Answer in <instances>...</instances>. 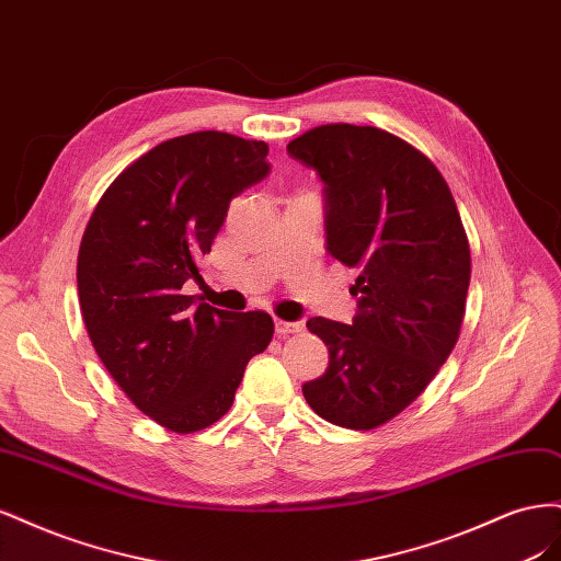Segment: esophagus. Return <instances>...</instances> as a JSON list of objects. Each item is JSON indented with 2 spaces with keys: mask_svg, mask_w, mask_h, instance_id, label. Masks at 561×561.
I'll return each instance as SVG.
<instances>
[{
  "mask_svg": "<svg viewBox=\"0 0 561 561\" xmlns=\"http://www.w3.org/2000/svg\"><path fill=\"white\" fill-rule=\"evenodd\" d=\"M276 332L278 334H297V332H304V325L301 322H287V320H280L276 318Z\"/></svg>",
  "mask_w": 561,
  "mask_h": 561,
  "instance_id": "1",
  "label": "esophagus"
}]
</instances>
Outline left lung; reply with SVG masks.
Listing matches in <instances>:
<instances>
[{
  "label": "left lung",
  "instance_id": "left-lung-1",
  "mask_svg": "<svg viewBox=\"0 0 561 561\" xmlns=\"http://www.w3.org/2000/svg\"><path fill=\"white\" fill-rule=\"evenodd\" d=\"M287 154L325 184L328 252L358 268L351 325L307 322L330 363L304 398L334 426L377 428L426 390L458 342L470 285L461 215L431 159L381 128L318 126Z\"/></svg>",
  "mask_w": 561,
  "mask_h": 561
}]
</instances>
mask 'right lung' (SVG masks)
Listing matches in <instances>:
<instances>
[{
  "instance_id": "right-lung-1",
  "label": "right lung",
  "mask_w": 561,
  "mask_h": 561,
  "mask_svg": "<svg viewBox=\"0 0 561 561\" xmlns=\"http://www.w3.org/2000/svg\"><path fill=\"white\" fill-rule=\"evenodd\" d=\"M266 154V142L219 130L165 140L107 186L83 231L77 287L91 344L130 402L173 433L222 419L274 336L264 311L182 295L231 198L268 175Z\"/></svg>"
}]
</instances>
